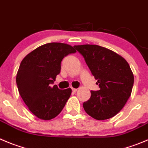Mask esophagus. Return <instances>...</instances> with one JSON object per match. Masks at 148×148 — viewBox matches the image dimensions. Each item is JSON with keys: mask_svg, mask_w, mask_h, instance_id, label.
<instances>
[{"mask_svg": "<svg viewBox=\"0 0 148 148\" xmlns=\"http://www.w3.org/2000/svg\"><path fill=\"white\" fill-rule=\"evenodd\" d=\"M77 90H78V88H72V91H73V92H76Z\"/></svg>", "mask_w": 148, "mask_h": 148, "instance_id": "esophagus-1", "label": "esophagus"}]
</instances>
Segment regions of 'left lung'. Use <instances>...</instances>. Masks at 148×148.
Listing matches in <instances>:
<instances>
[{
	"instance_id": "8db88e82",
	"label": "left lung",
	"mask_w": 148,
	"mask_h": 148,
	"mask_svg": "<svg viewBox=\"0 0 148 148\" xmlns=\"http://www.w3.org/2000/svg\"><path fill=\"white\" fill-rule=\"evenodd\" d=\"M74 48L84 57L91 73L97 80L99 91H91L84 102V110L96 120H106L119 113L131 96L134 75L124 58L97 45H79Z\"/></svg>"
}]
</instances>
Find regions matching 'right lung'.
Segmentation results:
<instances>
[{
    "mask_svg": "<svg viewBox=\"0 0 148 148\" xmlns=\"http://www.w3.org/2000/svg\"><path fill=\"white\" fill-rule=\"evenodd\" d=\"M66 43H49L31 51L21 62L16 74V85L21 97L36 117L48 121L59 115L70 98V88L51 87L60 74L61 62L75 53Z\"/></svg>",
    "mask_w": 148,
    "mask_h": 148,
    "instance_id": "1",
    "label": "right lung"
}]
</instances>
